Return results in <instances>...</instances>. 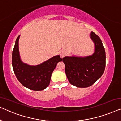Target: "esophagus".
<instances>
[{
	"instance_id": "1",
	"label": "esophagus",
	"mask_w": 121,
	"mask_h": 121,
	"mask_svg": "<svg viewBox=\"0 0 121 121\" xmlns=\"http://www.w3.org/2000/svg\"><path fill=\"white\" fill-rule=\"evenodd\" d=\"M60 57L63 58L65 57V52L63 50H62L60 52Z\"/></svg>"
}]
</instances>
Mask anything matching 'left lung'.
<instances>
[{"instance_id":"obj_1","label":"left lung","mask_w":121,"mask_h":121,"mask_svg":"<svg viewBox=\"0 0 121 121\" xmlns=\"http://www.w3.org/2000/svg\"><path fill=\"white\" fill-rule=\"evenodd\" d=\"M90 38L95 51L86 57H65V72L69 82L78 87H87L94 84L103 74L106 66V53L100 38L94 32Z\"/></svg>"}]
</instances>
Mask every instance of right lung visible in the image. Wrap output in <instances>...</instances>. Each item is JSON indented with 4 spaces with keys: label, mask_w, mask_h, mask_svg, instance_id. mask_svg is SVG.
<instances>
[{
    "label": "right lung",
    "mask_w": 121,
    "mask_h": 121,
    "mask_svg": "<svg viewBox=\"0 0 121 121\" xmlns=\"http://www.w3.org/2000/svg\"><path fill=\"white\" fill-rule=\"evenodd\" d=\"M19 38L20 35L16 39L12 53V65L16 77L24 86L30 90H44L50 83L51 75L57 64L62 59L57 55L36 66L24 63L20 57Z\"/></svg>",
    "instance_id": "add662e5"
}]
</instances>
